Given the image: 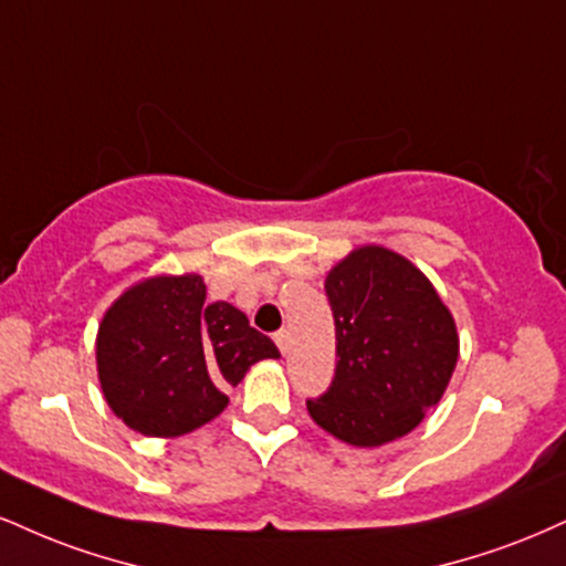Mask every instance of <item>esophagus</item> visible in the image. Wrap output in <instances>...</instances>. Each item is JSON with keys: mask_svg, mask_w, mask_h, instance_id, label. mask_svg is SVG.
Wrapping results in <instances>:
<instances>
[{"mask_svg": "<svg viewBox=\"0 0 566 566\" xmlns=\"http://www.w3.org/2000/svg\"><path fill=\"white\" fill-rule=\"evenodd\" d=\"M274 343L279 345V350L287 353V345H290V332L287 329H279L274 335Z\"/></svg>", "mask_w": 566, "mask_h": 566, "instance_id": "1", "label": "esophagus"}]
</instances>
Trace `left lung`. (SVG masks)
<instances>
[{
    "mask_svg": "<svg viewBox=\"0 0 566 566\" xmlns=\"http://www.w3.org/2000/svg\"><path fill=\"white\" fill-rule=\"evenodd\" d=\"M337 335L332 387L308 400L332 438L379 448L403 438L440 403L459 360L451 308L417 263L385 244H360L324 282Z\"/></svg>",
    "mask_w": 566,
    "mask_h": 566,
    "instance_id": "obj_1",
    "label": "left lung"
}]
</instances>
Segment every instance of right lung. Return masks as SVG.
I'll return each mask as SVG.
<instances>
[{"label": "right lung", "instance_id": "1", "mask_svg": "<svg viewBox=\"0 0 566 566\" xmlns=\"http://www.w3.org/2000/svg\"><path fill=\"white\" fill-rule=\"evenodd\" d=\"M97 377L111 411L147 438H179L229 406L227 387L250 366L279 358L231 303H206L195 271L139 279L115 297L94 343Z\"/></svg>", "mask_w": 566, "mask_h": 566}]
</instances>
